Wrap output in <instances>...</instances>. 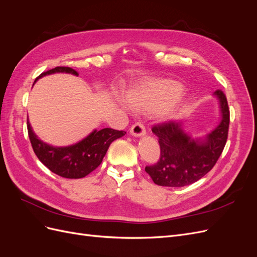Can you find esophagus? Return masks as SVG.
Here are the masks:
<instances>
[{
  "mask_svg": "<svg viewBox=\"0 0 257 257\" xmlns=\"http://www.w3.org/2000/svg\"><path fill=\"white\" fill-rule=\"evenodd\" d=\"M131 134L135 137H141L146 134V128L142 122H136L131 127Z\"/></svg>",
  "mask_w": 257,
  "mask_h": 257,
  "instance_id": "34e87169",
  "label": "esophagus"
}]
</instances>
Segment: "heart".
Instances as JSON below:
<instances>
[{
    "instance_id": "1",
    "label": "heart",
    "mask_w": 257,
    "mask_h": 257,
    "mask_svg": "<svg viewBox=\"0 0 257 257\" xmlns=\"http://www.w3.org/2000/svg\"><path fill=\"white\" fill-rule=\"evenodd\" d=\"M184 91V85L175 80H150L131 91L127 94V102L136 110L154 112L175 103L183 95ZM165 111L173 118L180 112V109L167 107Z\"/></svg>"
}]
</instances>
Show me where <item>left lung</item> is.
<instances>
[{"label":"left lung","mask_w":257,"mask_h":257,"mask_svg":"<svg viewBox=\"0 0 257 257\" xmlns=\"http://www.w3.org/2000/svg\"><path fill=\"white\" fill-rule=\"evenodd\" d=\"M222 120L205 139L194 141L186 135L181 123L167 121L152 126L161 148L157 164L146 166L153 182L161 186L181 188L198 181L213 168L226 145L229 127V108L224 92L216 90Z\"/></svg>","instance_id":"left-lung-1"}]
</instances>
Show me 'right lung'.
<instances>
[{"label": "right lung", "mask_w": 257, "mask_h": 257, "mask_svg": "<svg viewBox=\"0 0 257 257\" xmlns=\"http://www.w3.org/2000/svg\"><path fill=\"white\" fill-rule=\"evenodd\" d=\"M53 73H71L78 75L75 69L65 66L54 67L37 77L34 82L45 75ZM28 133L34 153L52 173L68 179L83 178L96 169L102 163L110 144L126 134L124 131L103 128L94 131L83 141L69 147H52L43 143L34 134L28 121Z\"/></svg>", "instance_id": "add662e5"}]
</instances>
